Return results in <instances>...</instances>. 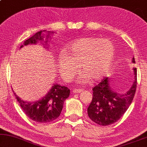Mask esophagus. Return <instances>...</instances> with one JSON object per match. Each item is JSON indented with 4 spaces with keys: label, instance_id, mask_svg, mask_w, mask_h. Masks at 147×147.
Returning <instances> with one entry per match:
<instances>
[{
    "label": "esophagus",
    "instance_id": "obj_1",
    "mask_svg": "<svg viewBox=\"0 0 147 147\" xmlns=\"http://www.w3.org/2000/svg\"><path fill=\"white\" fill-rule=\"evenodd\" d=\"M82 90H83L82 89H76V88H75V89H73V91L74 93H79V92H82Z\"/></svg>",
    "mask_w": 147,
    "mask_h": 147
}]
</instances>
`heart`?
<instances>
[{
	"mask_svg": "<svg viewBox=\"0 0 147 147\" xmlns=\"http://www.w3.org/2000/svg\"><path fill=\"white\" fill-rule=\"evenodd\" d=\"M115 49L108 39L87 36L76 39L68 45L65 55L58 60L60 73L69 81L80 71L84 74L79 78L82 84L100 80L109 71L114 61Z\"/></svg>",
	"mask_w": 147,
	"mask_h": 147,
	"instance_id": "heart-1",
	"label": "heart"
}]
</instances>
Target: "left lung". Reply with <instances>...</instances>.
<instances>
[{
    "label": "left lung",
    "mask_w": 147,
    "mask_h": 147,
    "mask_svg": "<svg viewBox=\"0 0 147 147\" xmlns=\"http://www.w3.org/2000/svg\"><path fill=\"white\" fill-rule=\"evenodd\" d=\"M133 63H135V58ZM135 81L133 86L124 94L113 91L108 78H103L92 88V98L87 109L88 117L99 125L107 126L121 119L133 102L137 85V71L134 68Z\"/></svg>",
    "instance_id": "8db88e82"
}]
</instances>
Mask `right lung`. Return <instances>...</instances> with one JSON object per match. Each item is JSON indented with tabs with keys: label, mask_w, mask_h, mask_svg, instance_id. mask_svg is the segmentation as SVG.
<instances>
[{
	"label": "right lung",
	"mask_w": 147,
	"mask_h": 147,
	"mask_svg": "<svg viewBox=\"0 0 147 147\" xmlns=\"http://www.w3.org/2000/svg\"><path fill=\"white\" fill-rule=\"evenodd\" d=\"M46 30H40L26 40L23 43L24 46L35 44L38 40H42L44 37L42 36V34ZM14 94L22 111L28 118L37 123H47L57 119L61 115L64 102L70 94V89L65 86H61L58 84H54L45 96L34 102L22 100L15 93Z\"/></svg>",
	"instance_id": "right-lung-1"
}]
</instances>
